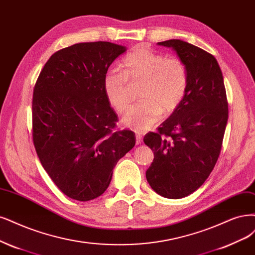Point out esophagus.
Masks as SVG:
<instances>
[{
    "mask_svg": "<svg viewBox=\"0 0 255 255\" xmlns=\"http://www.w3.org/2000/svg\"><path fill=\"white\" fill-rule=\"evenodd\" d=\"M142 141H143L142 135L137 134V135H136V144H141V143H142Z\"/></svg>",
    "mask_w": 255,
    "mask_h": 255,
    "instance_id": "esophagus-1",
    "label": "esophagus"
}]
</instances>
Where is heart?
Segmentation results:
<instances>
[{
    "instance_id": "1",
    "label": "heart",
    "mask_w": 255,
    "mask_h": 255,
    "mask_svg": "<svg viewBox=\"0 0 255 255\" xmlns=\"http://www.w3.org/2000/svg\"><path fill=\"white\" fill-rule=\"evenodd\" d=\"M124 72L109 69L103 79L105 96L118 113L130 103V84L142 83L140 99L122 118V124L138 133L152 128L178 108L187 92L186 66L178 58H165L143 46L136 47L122 61Z\"/></svg>"
}]
</instances>
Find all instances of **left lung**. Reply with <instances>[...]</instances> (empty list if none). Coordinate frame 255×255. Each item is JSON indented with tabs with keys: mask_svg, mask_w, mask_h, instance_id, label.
Listing matches in <instances>:
<instances>
[{
	"mask_svg": "<svg viewBox=\"0 0 255 255\" xmlns=\"http://www.w3.org/2000/svg\"><path fill=\"white\" fill-rule=\"evenodd\" d=\"M172 48L186 66V95L157 133L144 136L154 152L146 171L151 188L165 198L179 199L195 192L214 169L228 121L224 78L216 59L181 40L158 42Z\"/></svg>",
	"mask_w": 255,
	"mask_h": 255,
	"instance_id": "obj_1",
	"label": "left lung"
}]
</instances>
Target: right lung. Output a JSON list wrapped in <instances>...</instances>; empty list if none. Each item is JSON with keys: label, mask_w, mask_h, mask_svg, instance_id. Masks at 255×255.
Instances as JSON below:
<instances>
[{"label": "right lung", "mask_w": 255, "mask_h": 255, "mask_svg": "<svg viewBox=\"0 0 255 255\" xmlns=\"http://www.w3.org/2000/svg\"><path fill=\"white\" fill-rule=\"evenodd\" d=\"M126 50L111 42L74 44L49 58L34 86L33 144L44 170L69 198L102 195L113 169L135 145L131 130L112 131L118 117L103 89L110 65Z\"/></svg>", "instance_id": "1"}]
</instances>
